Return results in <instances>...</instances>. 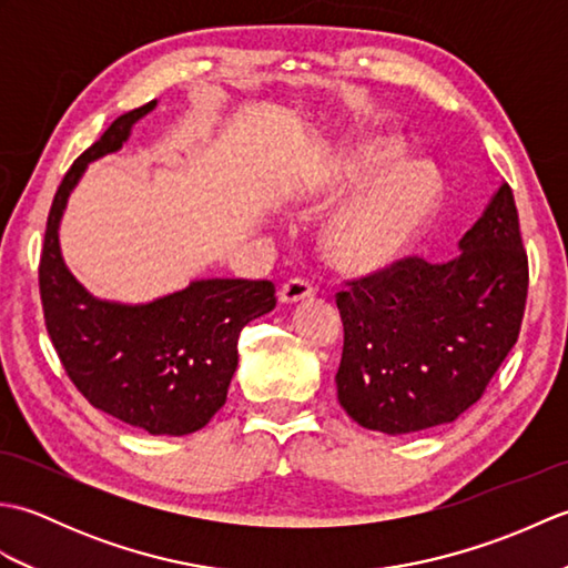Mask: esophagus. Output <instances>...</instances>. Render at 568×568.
I'll return each mask as SVG.
<instances>
[{"label":"esophagus","mask_w":568,"mask_h":568,"mask_svg":"<svg viewBox=\"0 0 568 568\" xmlns=\"http://www.w3.org/2000/svg\"><path fill=\"white\" fill-rule=\"evenodd\" d=\"M315 295V291H312V285L307 281H303V277H293V281H287L281 293H277V300H281L283 305H295L300 303V300H307Z\"/></svg>","instance_id":"obj_1"}]
</instances>
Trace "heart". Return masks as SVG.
Instances as JSON below:
<instances>
[{"label": "heart", "instance_id": "b5f03b06", "mask_svg": "<svg viewBox=\"0 0 568 568\" xmlns=\"http://www.w3.org/2000/svg\"><path fill=\"white\" fill-rule=\"evenodd\" d=\"M397 155L400 143L393 136H373L352 149L324 190L305 197L307 204H322L367 185L332 216L324 232V253L334 268L354 275L390 268L425 229L437 180L422 161L390 166Z\"/></svg>", "mask_w": 568, "mask_h": 568}]
</instances>
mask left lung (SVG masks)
I'll list each match as a JSON object with an SVG mask.
<instances>
[{
  "label": "left lung",
  "mask_w": 568,
  "mask_h": 568,
  "mask_svg": "<svg viewBox=\"0 0 568 568\" xmlns=\"http://www.w3.org/2000/svg\"><path fill=\"white\" fill-rule=\"evenodd\" d=\"M458 251L446 263L403 258L336 295L344 322L336 395L361 427L397 437L449 425L515 346L529 275L508 183Z\"/></svg>",
  "instance_id": "8db88e82"
}]
</instances>
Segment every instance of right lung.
<instances>
[{
    "instance_id": "add662e5",
    "label": "right lung",
    "mask_w": 568,
    "mask_h": 568,
    "mask_svg": "<svg viewBox=\"0 0 568 568\" xmlns=\"http://www.w3.org/2000/svg\"><path fill=\"white\" fill-rule=\"evenodd\" d=\"M159 100L114 119L70 165L45 224L39 285L45 329L70 381L102 413L149 434L183 437L226 403L239 366V334L275 307L271 281L202 277L151 303L94 297L68 271L60 220L92 161L116 153Z\"/></svg>"
}]
</instances>
